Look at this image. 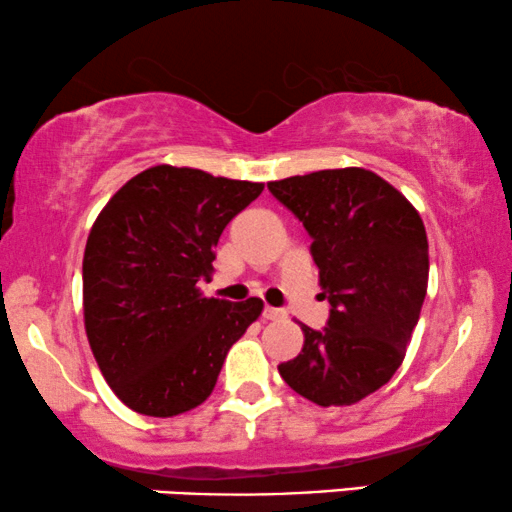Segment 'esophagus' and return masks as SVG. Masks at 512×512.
Listing matches in <instances>:
<instances>
[{
    "mask_svg": "<svg viewBox=\"0 0 512 512\" xmlns=\"http://www.w3.org/2000/svg\"><path fill=\"white\" fill-rule=\"evenodd\" d=\"M284 317H287V313H284L282 308H270V305H265V310H263V320H284Z\"/></svg>",
    "mask_w": 512,
    "mask_h": 512,
    "instance_id": "esophagus-1",
    "label": "esophagus"
}]
</instances>
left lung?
I'll list each match as a JSON object with an SVG mask.
<instances>
[{
    "instance_id": "1",
    "label": "left lung",
    "mask_w": 512,
    "mask_h": 512,
    "mask_svg": "<svg viewBox=\"0 0 512 512\" xmlns=\"http://www.w3.org/2000/svg\"><path fill=\"white\" fill-rule=\"evenodd\" d=\"M308 235L327 327L303 329L282 362L291 390L320 407L376 393L400 369L428 289V237L409 199L374 171L324 169L268 183Z\"/></svg>"
}]
</instances>
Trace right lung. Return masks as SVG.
<instances>
[{
  "instance_id": "obj_1",
  "label": "right lung",
  "mask_w": 512,
  "mask_h": 512,
  "mask_svg": "<svg viewBox=\"0 0 512 512\" xmlns=\"http://www.w3.org/2000/svg\"><path fill=\"white\" fill-rule=\"evenodd\" d=\"M263 183L159 164L119 188L84 249V327L98 369L126 407L178 416L216 386L225 355L263 310L197 289L214 247Z\"/></svg>"
}]
</instances>
